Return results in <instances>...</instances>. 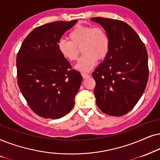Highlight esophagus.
Returning a JSON list of instances; mask_svg holds the SVG:
<instances>
[{
    "label": "esophagus",
    "instance_id": "obj_1",
    "mask_svg": "<svg viewBox=\"0 0 160 160\" xmlns=\"http://www.w3.org/2000/svg\"><path fill=\"white\" fill-rule=\"evenodd\" d=\"M81 74H82V78H90V77H91L90 74L86 73V72H82Z\"/></svg>",
    "mask_w": 160,
    "mask_h": 160
}]
</instances>
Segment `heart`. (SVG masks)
Segmentation results:
<instances>
[{"label":"heart","instance_id":"obj_1","mask_svg":"<svg viewBox=\"0 0 160 160\" xmlns=\"http://www.w3.org/2000/svg\"><path fill=\"white\" fill-rule=\"evenodd\" d=\"M69 41L61 39L58 50L67 60L75 61L81 49L82 55L76 64V69L88 72L96 65L97 59L106 58L110 49V39L108 32L100 26L78 25L68 34Z\"/></svg>","mask_w":160,"mask_h":160}]
</instances>
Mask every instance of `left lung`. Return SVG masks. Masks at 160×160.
I'll return each instance as SVG.
<instances>
[{
	"mask_svg": "<svg viewBox=\"0 0 160 160\" xmlns=\"http://www.w3.org/2000/svg\"><path fill=\"white\" fill-rule=\"evenodd\" d=\"M91 20L99 23L110 39L109 52L92 74L97 105L110 116H123L135 107L146 89V46L135 30L123 21L99 17Z\"/></svg>",
	"mask_w": 160,
	"mask_h": 160,
	"instance_id": "1",
	"label": "left lung"
}]
</instances>
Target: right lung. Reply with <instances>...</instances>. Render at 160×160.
I'll use <instances>...</instances> for the list:
<instances>
[{"instance_id":"right-lung-1","label":"right lung","mask_w":160,"mask_h":160,"mask_svg":"<svg viewBox=\"0 0 160 160\" xmlns=\"http://www.w3.org/2000/svg\"><path fill=\"white\" fill-rule=\"evenodd\" d=\"M77 21H56L36 28L18 53V86L30 108L42 118H60L74 107L82 77L61 55L58 43Z\"/></svg>"}]
</instances>
